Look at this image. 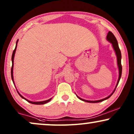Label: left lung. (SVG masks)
<instances>
[{
  "instance_id": "left-lung-1",
  "label": "left lung",
  "mask_w": 134,
  "mask_h": 134,
  "mask_svg": "<svg viewBox=\"0 0 134 134\" xmlns=\"http://www.w3.org/2000/svg\"><path fill=\"white\" fill-rule=\"evenodd\" d=\"M107 41H109L110 43H111V44H112V46L113 47V49H114V51H115V54H116V57H117V64H118V69H119V77H118V82H117L116 87H115L114 91H113V93H111L110 95H109V96H108V97H107V98H104V99H100V100H88L83 99L80 98L79 96H77L78 97L79 99H80V100H83V101L90 102V103H97V102H100L103 101V100H104L107 99H109L111 95L113 94V93L115 92V90H116V88L117 85H118L119 82H120V79H121V74H122V66H121V53L120 49V48H119L118 41H117V40L116 39V38H115V36H114V35H113L111 32H109V33H108V34H107Z\"/></svg>"
}]
</instances>
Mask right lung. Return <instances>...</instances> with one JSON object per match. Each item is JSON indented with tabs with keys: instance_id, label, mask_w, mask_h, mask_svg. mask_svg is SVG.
Instances as JSON below:
<instances>
[{
	"instance_id": "right-lung-1",
	"label": "right lung",
	"mask_w": 134,
	"mask_h": 134,
	"mask_svg": "<svg viewBox=\"0 0 134 134\" xmlns=\"http://www.w3.org/2000/svg\"><path fill=\"white\" fill-rule=\"evenodd\" d=\"M18 42V40H17V41H16V47H15V49H14V50L13 51V54H12V69H11V75H12V80H13V82L14 83V79H13V63H14V54H15V52H16V47H17V43ZM18 94L20 95V96L22 98L24 99L25 100H26L27 102H30L31 104H36V105H40V104H46L47 102H49L50 100L52 99V98L49 99H47V100H43V101H39V102H32V101H30V100H27V99H25V98H24V97L22 96V95L20 94V93L18 92Z\"/></svg>"
}]
</instances>
